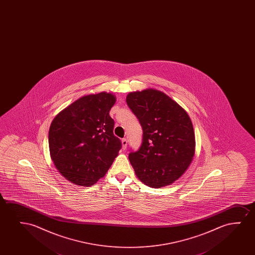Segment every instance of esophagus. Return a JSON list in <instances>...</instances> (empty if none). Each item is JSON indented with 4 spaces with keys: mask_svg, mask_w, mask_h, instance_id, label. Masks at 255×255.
<instances>
[{
    "mask_svg": "<svg viewBox=\"0 0 255 255\" xmlns=\"http://www.w3.org/2000/svg\"><path fill=\"white\" fill-rule=\"evenodd\" d=\"M127 144H128V141H127V139H126V138L122 139L123 150H126V148H127Z\"/></svg>",
    "mask_w": 255,
    "mask_h": 255,
    "instance_id": "esophagus-1",
    "label": "esophagus"
}]
</instances>
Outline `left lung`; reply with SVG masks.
Wrapping results in <instances>:
<instances>
[{"label": "left lung", "mask_w": 255, "mask_h": 255, "mask_svg": "<svg viewBox=\"0 0 255 255\" xmlns=\"http://www.w3.org/2000/svg\"><path fill=\"white\" fill-rule=\"evenodd\" d=\"M126 103L143 128L142 145L129 154L136 177L151 188L171 185L188 169L195 154L190 117L156 89L129 92Z\"/></svg>", "instance_id": "1"}]
</instances>
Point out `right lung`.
Returning a JSON list of instances; mask_svg holds the SVG:
<instances>
[{"mask_svg":"<svg viewBox=\"0 0 255 255\" xmlns=\"http://www.w3.org/2000/svg\"><path fill=\"white\" fill-rule=\"evenodd\" d=\"M115 103V96L105 91L86 95L53 119L50 157L57 171L74 185H94L119 155L122 144L113 134L114 120L110 116Z\"/></svg>","mask_w":255,"mask_h":255,"instance_id":"1","label":"right lung"}]
</instances>
